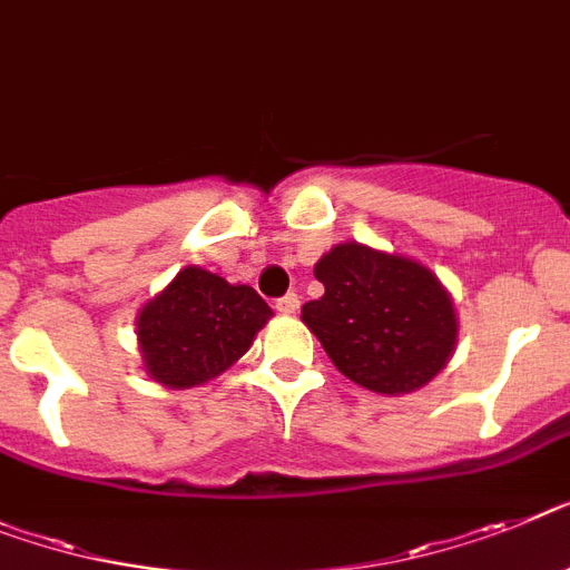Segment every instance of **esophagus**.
<instances>
[{"instance_id":"34e87169","label":"esophagus","mask_w":570,"mask_h":570,"mask_svg":"<svg viewBox=\"0 0 570 570\" xmlns=\"http://www.w3.org/2000/svg\"><path fill=\"white\" fill-rule=\"evenodd\" d=\"M298 304H301L298 295H295V293H286L284 298H277V301H275V309H277V313H284V315H293L295 309H298Z\"/></svg>"}]
</instances>
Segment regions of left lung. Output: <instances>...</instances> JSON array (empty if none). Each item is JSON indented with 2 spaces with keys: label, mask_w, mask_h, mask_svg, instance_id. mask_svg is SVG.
Returning <instances> with one entry per match:
<instances>
[{
  "label": "left lung",
  "mask_w": 570,
  "mask_h": 570,
  "mask_svg": "<svg viewBox=\"0 0 570 570\" xmlns=\"http://www.w3.org/2000/svg\"><path fill=\"white\" fill-rule=\"evenodd\" d=\"M315 277L324 295L307 301L301 318L347 380L376 394H409L446 367L455 307L425 266L342 243L315 263Z\"/></svg>",
  "instance_id": "left-lung-1"
}]
</instances>
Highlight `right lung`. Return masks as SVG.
I'll use <instances>...</instances> for the list:
<instances>
[{
    "label": "right lung",
    "instance_id": "right-lung-1",
    "mask_svg": "<svg viewBox=\"0 0 570 570\" xmlns=\"http://www.w3.org/2000/svg\"><path fill=\"white\" fill-rule=\"evenodd\" d=\"M269 315V304L252 286H232L185 266L138 315L147 374L167 389L214 380L252 347Z\"/></svg>",
    "mask_w": 570,
    "mask_h": 570
}]
</instances>
